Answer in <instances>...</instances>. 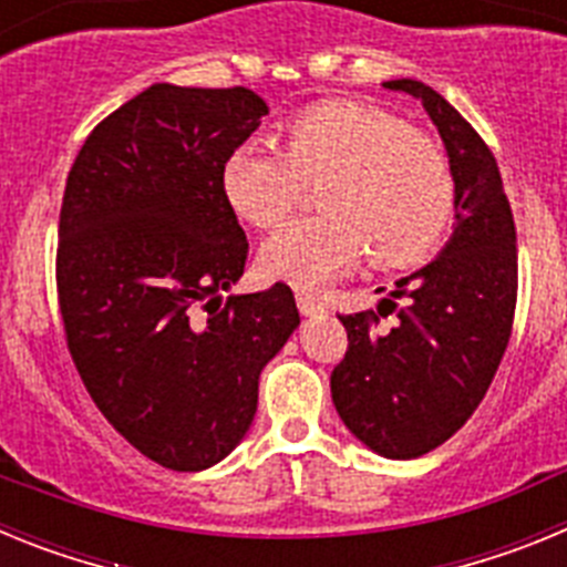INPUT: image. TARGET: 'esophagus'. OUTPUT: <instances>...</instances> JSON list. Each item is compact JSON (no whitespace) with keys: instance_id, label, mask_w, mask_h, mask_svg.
Returning <instances> with one entry per match:
<instances>
[{"instance_id":"1","label":"esophagus","mask_w":567,"mask_h":567,"mask_svg":"<svg viewBox=\"0 0 567 567\" xmlns=\"http://www.w3.org/2000/svg\"><path fill=\"white\" fill-rule=\"evenodd\" d=\"M298 309H300V315H307V318H315V315H323V303H320V300H315L312 295H307V292H298Z\"/></svg>"}]
</instances>
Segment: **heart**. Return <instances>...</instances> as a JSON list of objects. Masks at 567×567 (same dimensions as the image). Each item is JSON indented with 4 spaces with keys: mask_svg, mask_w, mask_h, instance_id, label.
<instances>
[{
    "mask_svg": "<svg viewBox=\"0 0 567 567\" xmlns=\"http://www.w3.org/2000/svg\"><path fill=\"white\" fill-rule=\"evenodd\" d=\"M272 142H244L224 158L221 193L238 218L275 227L320 182L323 213L269 235L258 264L269 278L318 289L354 267L425 258L454 218V173L437 142L380 107L329 102L298 113Z\"/></svg>",
    "mask_w": 567,
    "mask_h": 567,
    "instance_id": "heart-1",
    "label": "heart"
}]
</instances>
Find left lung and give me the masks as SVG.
I'll list each match as a JSON object with an SVG mask.
<instances>
[{
  "mask_svg": "<svg viewBox=\"0 0 567 567\" xmlns=\"http://www.w3.org/2000/svg\"><path fill=\"white\" fill-rule=\"evenodd\" d=\"M420 99L454 173V233L417 272L380 300L398 323L374 332L378 315H346V358L332 372L340 420L385 460L437 449L474 414L505 354L517 307V233L499 167L477 130L417 79L383 82Z\"/></svg>",
  "mask_w": 567,
  "mask_h": 567,
  "instance_id": "left-lung-1",
  "label": "left lung"
}]
</instances>
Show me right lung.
<instances>
[{
	"label": "right lung",
	"mask_w": 567,
	"mask_h": 567,
	"mask_svg": "<svg viewBox=\"0 0 567 567\" xmlns=\"http://www.w3.org/2000/svg\"><path fill=\"white\" fill-rule=\"evenodd\" d=\"M267 113L247 87L153 84L87 135L68 175V349L99 412L164 468L204 471L247 437L260 372L300 323L284 284L224 298L249 244L221 164Z\"/></svg>",
	"instance_id": "1"
}]
</instances>
